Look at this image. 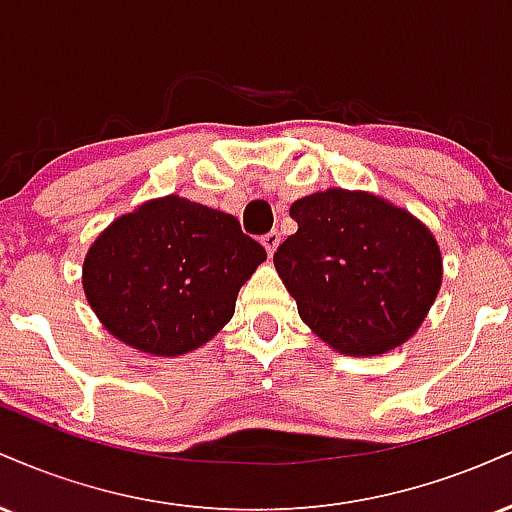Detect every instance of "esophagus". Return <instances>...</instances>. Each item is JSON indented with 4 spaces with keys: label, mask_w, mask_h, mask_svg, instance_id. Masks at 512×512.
Here are the masks:
<instances>
[{
    "label": "esophagus",
    "mask_w": 512,
    "mask_h": 512,
    "mask_svg": "<svg viewBox=\"0 0 512 512\" xmlns=\"http://www.w3.org/2000/svg\"><path fill=\"white\" fill-rule=\"evenodd\" d=\"M279 243H281L279 231H269V233H264V236H262V245H264V250L269 252V255H274V250L279 248Z\"/></svg>",
    "instance_id": "34e87169"
}]
</instances>
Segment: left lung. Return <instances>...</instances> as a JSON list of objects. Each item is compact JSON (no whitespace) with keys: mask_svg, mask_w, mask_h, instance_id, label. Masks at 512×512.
<instances>
[{"mask_svg":"<svg viewBox=\"0 0 512 512\" xmlns=\"http://www.w3.org/2000/svg\"><path fill=\"white\" fill-rule=\"evenodd\" d=\"M298 231L274 267L317 337L349 356L395 349L436 301L443 260L409 211L368 192L327 190L291 204Z\"/></svg>","mask_w":512,"mask_h":512,"instance_id":"1","label":"left lung"}]
</instances>
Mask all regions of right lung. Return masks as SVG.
<instances>
[{"label": "right lung", "instance_id": "1", "mask_svg": "<svg viewBox=\"0 0 512 512\" xmlns=\"http://www.w3.org/2000/svg\"><path fill=\"white\" fill-rule=\"evenodd\" d=\"M267 252L236 216L182 197L146 202L88 250L84 291L105 330L156 356L209 342Z\"/></svg>", "mask_w": 512, "mask_h": 512}]
</instances>
